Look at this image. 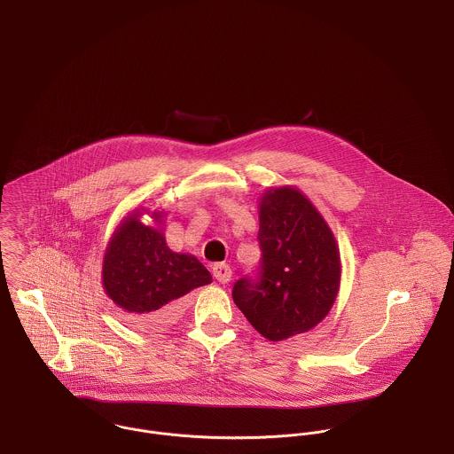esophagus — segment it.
Masks as SVG:
<instances>
[{"mask_svg":"<svg viewBox=\"0 0 454 454\" xmlns=\"http://www.w3.org/2000/svg\"><path fill=\"white\" fill-rule=\"evenodd\" d=\"M213 276H215V279L218 283L227 285L231 281V278H232V270H231V267L227 263H215L213 265Z\"/></svg>","mask_w":454,"mask_h":454,"instance_id":"1","label":"esophagus"}]
</instances>
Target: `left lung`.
<instances>
[{
    "instance_id": "obj_1",
    "label": "left lung",
    "mask_w": 454,
    "mask_h": 454,
    "mask_svg": "<svg viewBox=\"0 0 454 454\" xmlns=\"http://www.w3.org/2000/svg\"><path fill=\"white\" fill-rule=\"evenodd\" d=\"M256 279L241 278L232 298L249 325L270 341L317 326L340 288V251L326 220L294 187L260 200Z\"/></svg>"
}]
</instances>
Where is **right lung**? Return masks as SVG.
I'll return each instance as SVG.
<instances>
[{"instance_id":"1","label":"right lung","mask_w":454,"mask_h":454,"mask_svg":"<svg viewBox=\"0 0 454 454\" xmlns=\"http://www.w3.org/2000/svg\"><path fill=\"white\" fill-rule=\"evenodd\" d=\"M138 215L126 216L113 234L104 254L102 285L107 296L144 330L169 325L180 298L211 283L205 265L192 254L175 253L158 227L144 225ZM163 211H154L161 223Z\"/></svg>"}]
</instances>
